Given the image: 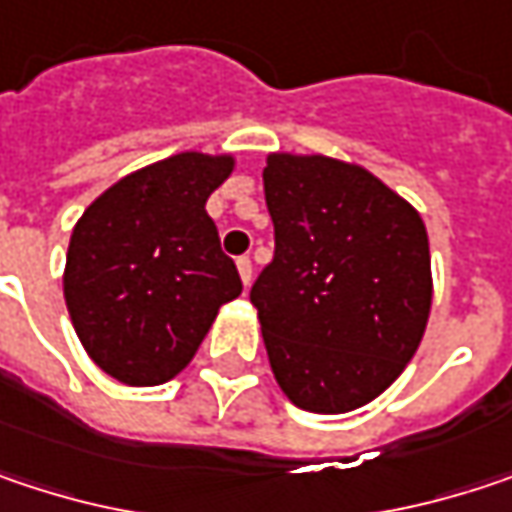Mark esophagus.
Segmentation results:
<instances>
[{
	"label": "esophagus",
	"mask_w": 512,
	"mask_h": 512,
	"mask_svg": "<svg viewBox=\"0 0 512 512\" xmlns=\"http://www.w3.org/2000/svg\"><path fill=\"white\" fill-rule=\"evenodd\" d=\"M237 272H240L243 284L249 287L252 284V260L249 257H237Z\"/></svg>",
	"instance_id": "obj_1"
}]
</instances>
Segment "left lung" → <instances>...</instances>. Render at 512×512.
Returning a JSON list of instances; mask_svg holds the SVG:
<instances>
[{
    "instance_id": "obj_1",
    "label": "left lung",
    "mask_w": 512,
    "mask_h": 512,
    "mask_svg": "<svg viewBox=\"0 0 512 512\" xmlns=\"http://www.w3.org/2000/svg\"><path fill=\"white\" fill-rule=\"evenodd\" d=\"M275 257L252 287L284 395L349 413L416 354L434 299L419 210L357 163L272 152L263 169Z\"/></svg>"
}]
</instances>
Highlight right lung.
Returning a JSON list of instances; mask_svg holds the SVG:
<instances>
[{"instance_id": "obj_1", "label": "right lung", "mask_w": 512, "mask_h": 512, "mask_svg": "<svg viewBox=\"0 0 512 512\" xmlns=\"http://www.w3.org/2000/svg\"><path fill=\"white\" fill-rule=\"evenodd\" d=\"M231 172L234 155L181 152L119 178L75 222L64 299L81 346L111 378L166 384L243 293L205 210Z\"/></svg>"}]
</instances>
